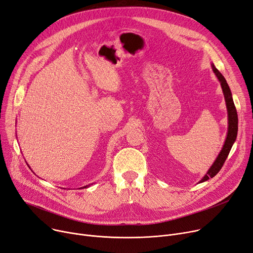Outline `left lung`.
Returning <instances> with one entry per match:
<instances>
[{
    "label": "left lung",
    "instance_id": "1",
    "mask_svg": "<svg viewBox=\"0 0 253 253\" xmlns=\"http://www.w3.org/2000/svg\"><path fill=\"white\" fill-rule=\"evenodd\" d=\"M211 68L213 73L215 74V76L217 77L218 81L220 82V86L223 92L224 95V100H225V104H227V110H228V121H229V127H228V134H227V138H225L223 147L220 151V153L218 154L217 158L215 159L214 163L212 164V166L209 168V170L207 171V173L203 176V178L199 181V182H204L206 180H208L209 178L214 177L219 170L221 169V167L223 166L225 159L228 158L230 151L233 147V144L237 138V132H238V115H237V111H236V106L234 104V100L232 97V92L231 89L225 81L224 77L220 74V72L215 68L214 64H211Z\"/></svg>",
    "mask_w": 253,
    "mask_h": 253
}]
</instances>
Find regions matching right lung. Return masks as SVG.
Wrapping results in <instances>:
<instances>
[{"label":"right lung","mask_w":253,"mask_h":253,"mask_svg":"<svg viewBox=\"0 0 253 253\" xmlns=\"http://www.w3.org/2000/svg\"><path fill=\"white\" fill-rule=\"evenodd\" d=\"M83 188H88V185H85V187H83Z\"/></svg>","instance_id":"add662e5"}]
</instances>
